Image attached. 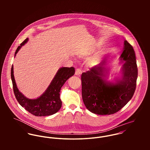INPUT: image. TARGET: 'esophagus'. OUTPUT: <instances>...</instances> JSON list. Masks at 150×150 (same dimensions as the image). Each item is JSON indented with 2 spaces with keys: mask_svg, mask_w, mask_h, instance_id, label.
<instances>
[{
  "mask_svg": "<svg viewBox=\"0 0 150 150\" xmlns=\"http://www.w3.org/2000/svg\"><path fill=\"white\" fill-rule=\"evenodd\" d=\"M81 73H82V70H81V69H77L76 70V72H75V74H76V75L80 76L81 74Z\"/></svg>",
  "mask_w": 150,
  "mask_h": 150,
  "instance_id": "34e87169",
  "label": "esophagus"
}]
</instances>
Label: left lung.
Instances as JSON below:
<instances>
[{
  "label": "left lung",
  "instance_id": "8db88e82",
  "mask_svg": "<svg viewBox=\"0 0 150 150\" xmlns=\"http://www.w3.org/2000/svg\"><path fill=\"white\" fill-rule=\"evenodd\" d=\"M120 59L124 62L122 76L115 79V82L106 79L105 61L81 74L83 100L91 112L99 115L113 114L125 106L133 96L138 70L134 51L127 40Z\"/></svg>",
  "mask_w": 150,
  "mask_h": 150
}]
</instances>
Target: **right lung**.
Returning <instances> with one entry per match:
<instances>
[{
    "instance_id": "obj_1",
    "label": "right lung",
    "mask_w": 150,
    "mask_h": 150,
    "mask_svg": "<svg viewBox=\"0 0 150 150\" xmlns=\"http://www.w3.org/2000/svg\"><path fill=\"white\" fill-rule=\"evenodd\" d=\"M28 41L26 38L16 50L15 57L22 45ZM14 67L11 69V78L13 83V91L15 96L22 107L32 114L38 116H48L57 112L62 107L60 99V91L65 82L75 73L73 67H61L56 73L53 80L47 89L39 98L34 99H28L19 91L14 76Z\"/></svg>"
}]
</instances>
